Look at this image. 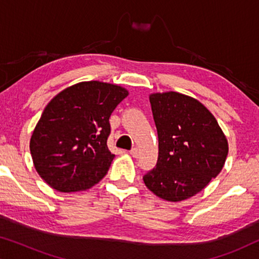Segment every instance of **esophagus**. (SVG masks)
<instances>
[{"label": "esophagus", "mask_w": 259, "mask_h": 259, "mask_svg": "<svg viewBox=\"0 0 259 259\" xmlns=\"http://www.w3.org/2000/svg\"><path fill=\"white\" fill-rule=\"evenodd\" d=\"M130 154L132 155L133 158H138L139 157V150H138V148H132V150H131V152H130Z\"/></svg>", "instance_id": "obj_1"}]
</instances>
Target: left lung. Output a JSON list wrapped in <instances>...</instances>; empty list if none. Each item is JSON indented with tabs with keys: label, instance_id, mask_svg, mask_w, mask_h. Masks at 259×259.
<instances>
[{
	"label": "left lung",
	"instance_id": "obj_1",
	"mask_svg": "<svg viewBox=\"0 0 259 259\" xmlns=\"http://www.w3.org/2000/svg\"><path fill=\"white\" fill-rule=\"evenodd\" d=\"M158 132L157 165L143 177L155 196L182 201L222 171L229 145L217 120L196 99L177 92L150 95Z\"/></svg>",
	"mask_w": 259,
	"mask_h": 259
}]
</instances>
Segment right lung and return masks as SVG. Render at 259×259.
I'll return each mask as SVG.
<instances>
[{
	"label": "right lung",
	"instance_id": "1",
	"mask_svg": "<svg viewBox=\"0 0 259 259\" xmlns=\"http://www.w3.org/2000/svg\"><path fill=\"white\" fill-rule=\"evenodd\" d=\"M127 95L118 84L84 81L46 106L29 147L35 169L49 186L76 192L104 178L114 158L107 147L109 116Z\"/></svg>",
	"mask_w": 259,
	"mask_h": 259
}]
</instances>
